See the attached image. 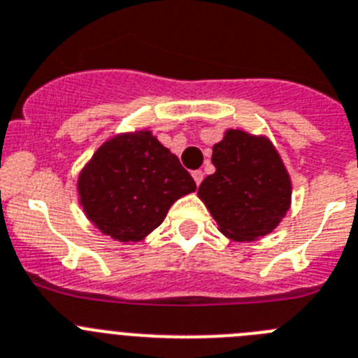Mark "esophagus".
Listing matches in <instances>:
<instances>
[{"label":"esophagus","mask_w":358,"mask_h":358,"mask_svg":"<svg viewBox=\"0 0 358 358\" xmlns=\"http://www.w3.org/2000/svg\"><path fill=\"white\" fill-rule=\"evenodd\" d=\"M192 178H194L196 185H200L201 180H203V173H201V171H192Z\"/></svg>","instance_id":"34e87169"}]
</instances>
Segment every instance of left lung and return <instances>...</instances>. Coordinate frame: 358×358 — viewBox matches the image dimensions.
<instances>
[{"label":"left lung","instance_id":"obj_1","mask_svg":"<svg viewBox=\"0 0 358 358\" xmlns=\"http://www.w3.org/2000/svg\"><path fill=\"white\" fill-rule=\"evenodd\" d=\"M214 175L201 182L198 196L220 232L234 241H254L279 225L292 203L287 167L266 136L227 129L214 144Z\"/></svg>","mask_w":358,"mask_h":358}]
</instances>
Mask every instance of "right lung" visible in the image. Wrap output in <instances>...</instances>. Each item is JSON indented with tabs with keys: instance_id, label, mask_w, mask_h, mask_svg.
Here are the masks:
<instances>
[{
	"instance_id": "right-lung-1",
	"label": "right lung",
	"mask_w": 358,
	"mask_h": 358,
	"mask_svg": "<svg viewBox=\"0 0 358 358\" xmlns=\"http://www.w3.org/2000/svg\"><path fill=\"white\" fill-rule=\"evenodd\" d=\"M79 203L99 231L122 243L153 232L196 183L148 129L111 136L83 167Z\"/></svg>"
}]
</instances>
